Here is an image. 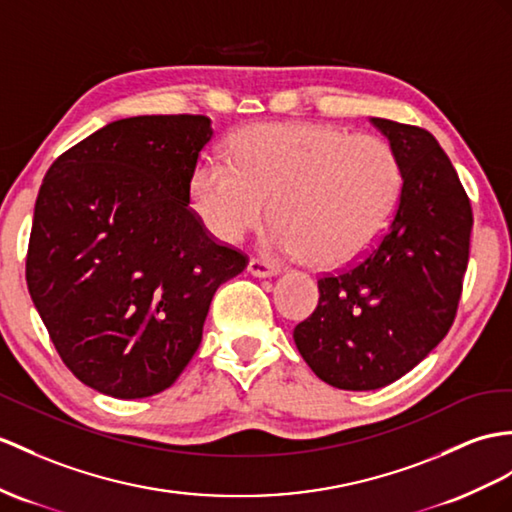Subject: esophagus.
<instances>
[{"label":"esophagus","mask_w":512,"mask_h":512,"mask_svg":"<svg viewBox=\"0 0 512 512\" xmlns=\"http://www.w3.org/2000/svg\"><path fill=\"white\" fill-rule=\"evenodd\" d=\"M247 269H249V273H252V276H258V278H271V276H276V273L280 271L278 265L267 263V260H263V258H252V260H249Z\"/></svg>","instance_id":"1"}]
</instances>
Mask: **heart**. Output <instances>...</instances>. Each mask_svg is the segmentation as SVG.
Returning <instances> with one entry per match:
<instances>
[{
  "label": "heart",
  "mask_w": 512,
  "mask_h": 512,
  "mask_svg": "<svg viewBox=\"0 0 512 512\" xmlns=\"http://www.w3.org/2000/svg\"><path fill=\"white\" fill-rule=\"evenodd\" d=\"M234 162L208 156L193 171L191 195L208 230L241 241L273 210L282 217L269 245L313 254L326 267L354 263L389 226L404 189L395 147L317 123H280L243 132Z\"/></svg>",
  "instance_id": "1"
}]
</instances>
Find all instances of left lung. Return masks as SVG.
I'll return each instance as SVG.
<instances>
[{"mask_svg":"<svg viewBox=\"0 0 512 512\" xmlns=\"http://www.w3.org/2000/svg\"><path fill=\"white\" fill-rule=\"evenodd\" d=\"M400 154L404 189L365 256L319 278L315 313L293 330L317 376L371 391L419 365L452 328L469 260L471 202L452 160L417 126L371 117Z\"/></svg>","mask_w":512,"mask_h":512,"instance_id":"left-lung-1","label":"left lung"}]
</instances>
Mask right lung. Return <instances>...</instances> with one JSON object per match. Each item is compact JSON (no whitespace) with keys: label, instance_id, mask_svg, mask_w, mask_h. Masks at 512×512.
Masks as SVG:
<instances>
[{"label":"right lung","instance_id":"right-lung-1","mask_svg":"<svg viewBox=\"0 0 512 512\" xmlns=\"http://www.w3.org/2000/svg\"><path fill=\"white\" fill-rule=\"evenodd\" d=\"M210 139L204 115L119 119L60 154L41 184L28 291L62 363L99 393L169 389L215 291L247 267L189 206Z\"/></svg>","mask_w":512,"mask_h":512}]
</instances>
